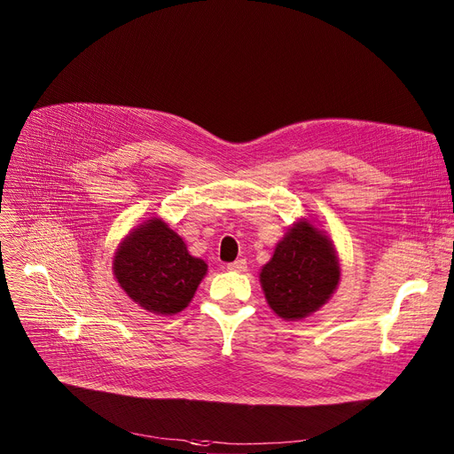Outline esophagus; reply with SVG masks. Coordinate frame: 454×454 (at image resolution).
Returning a JSON list of instances; mask_svg holds the SVG:
<instances>
[{
	"mask_svg": "<svg viewBox=\"0 0 454 454\" xmlns=\"http://www.w3.org/2000/svg\"><path fill=\"white\" fill-rule=\"evenodd\" d=\"M228 270H233V271H245L247 270V259H237L233 262L228 264Z\"/></svg>",
	"mask_w": 454,
	"mask_h": 454,
	"instance_id": "esophagus-1",
	"label": "esophagus"
}]
</instances>
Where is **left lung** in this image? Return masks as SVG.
<instances>
[{
  "label": "left lung",
  "mask_w": 454,
  "mask_h": 454,
  "mask_svg": "<svg viewBox=\"0 0 454 454\" xmlns=\"http://www.w3.org/2000/svg\"><path fill=\"white\" fill-rule=\"evenodd\" d=\"M340 283L330 240L309 223L295 224L262 266L261 285L270 309L283 319H303L323 307Z\"/></svg>",
  "instance_id": "obj_1"
}]
</instances>
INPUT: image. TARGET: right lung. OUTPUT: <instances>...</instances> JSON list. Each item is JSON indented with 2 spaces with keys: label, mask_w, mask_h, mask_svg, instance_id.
Wrapping results in <instances>:
<instances>
[{
  "label": "right lung",
  "mask_w": 454,
  "mask_h": 454,
  "mask_svg": "<svg viewBox=\"0 0 454 454\" xmlns=\"http://www.w3.org/2000/svg\"><path fill=\"white\" fill-rule=\"evenodd\" d=\"M113 270L137 305L171 316L188 307L207 266L190 255L184 240L166 223L151 219L120 245Z\"/></svg>",
  "instance_id": "right-lung-1"
}]
</instances>
